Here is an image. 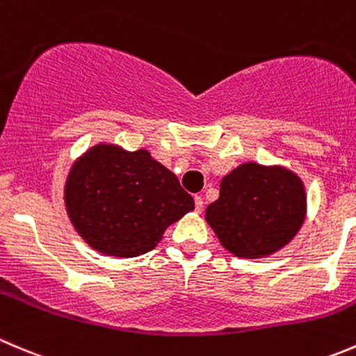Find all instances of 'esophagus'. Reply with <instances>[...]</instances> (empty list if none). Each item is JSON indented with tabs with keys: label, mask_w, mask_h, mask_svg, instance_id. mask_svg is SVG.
<instances>
[{
	"label": "esophagus",
	"mask_w": 356,
	"mask_h": 356,
	"mask_svg": "<svg viewBox=\"0 0 356 356\" xmlns=\"http://www.w3.org/2000/svg\"><path fill=\"white\" fill-rule=\"evenodd\" d=\"M202 207H204V200H202V197L200 195H195V209L199 211H202Z\"/></svg>",
	"instance_id": "esophagus-1"
}]
</instances>
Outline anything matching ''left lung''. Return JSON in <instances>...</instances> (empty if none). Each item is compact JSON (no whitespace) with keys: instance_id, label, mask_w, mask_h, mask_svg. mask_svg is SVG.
<instances>
[{"instance_id":"8db88e82","label":"left lung","mask_w":356,"mask_h":356,"mask_svg":"<svg viewBox=\"0 0 356 356\" xmlns=\"http://www.w3.org/2000/svg\"><path fill=\"white\" fill-rule=\"evenodd\" d=\"M305 214V186L296 175L248 163L221 179L206 220L232 254L261 258L293 241Z\"/></svg>"}]
</instances>
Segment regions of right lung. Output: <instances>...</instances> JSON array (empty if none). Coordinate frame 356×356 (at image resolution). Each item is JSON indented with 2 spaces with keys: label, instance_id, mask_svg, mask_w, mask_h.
Masks as SVG:
<instances>
[{
  "label": "right lung",
  "instance_id": "add662e5",
  "mask_svg": "<svg viewBox=\"0 0 356 356\" xmlns=\"http://www.w3.org/2000/svg\"><path fill=\"white\" fill-rule=\"evenodd\" d=\"M67 214L77 234L107 256L152 251L171 223L193 209L178 178L147 150L97 145L67 177Z\"/></svg>",
  "mask_w": 356,
  "mask_h": 356
}]
</instances>
